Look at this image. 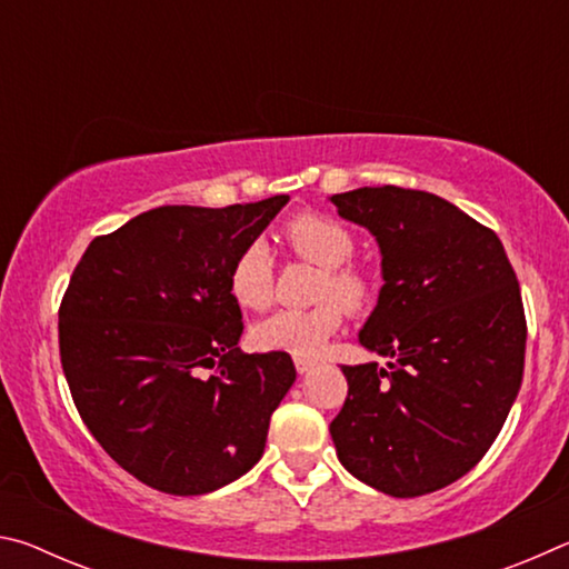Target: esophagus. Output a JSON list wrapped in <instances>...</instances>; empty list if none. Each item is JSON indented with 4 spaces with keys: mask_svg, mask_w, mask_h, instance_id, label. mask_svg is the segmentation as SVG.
I'll use <instances>...</instances> for the list:
<instances>
[{
    "mask_svg": "<svg viewBox=\"0 0 569 569\" xmlns=\"http://www.w3.org/2000/svg\"><path fill=\"white\" fill-rule=\"evenodd\" d=\"M293 363H296L298 373H308L316 366V361H311V359H293Z\"/></svg>",
    "mask_w": 569,
    "mask_h": 569,
    "instance_id": "1",
    "label": "esophagus"
}]
</instances>
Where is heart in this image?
Segmentation results:
<instances>
[{"mask_svg": "<svg viewBox=\"0 0 569 569\" xmlns=\"http://www.w3.org/2000/svg\"><path fill=\"white\" fill-rule=\"evenodd\" d=\"M286 246L293 256L321 268L313 308H286L258 321L250 331L261 351L291 353L296 359H313L326 341L341 329L343 309L361 313L377 298V281L363 266L353 263L356 238L339 220L319 213H301L283 228ZM276 268L263 240H250L238 250L228 268V291L243 308H266L273 298Z\"/></svg>", "mask_w": 569, "mask_h": 569, "instance_id": "heart-1", "label": "heart"}]
</instances>
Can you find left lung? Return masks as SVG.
Returning a JSON list of instances; mask_svg holds the SVG:
<instances>
[{"label": "left lung", "instance_id": "obj_1", "mask_svg": "<svg viewBox=\"0 0 569 569\" xmlns=\"http://www.w3.org/2000/svg\"><path fill=\"white\" fill-rule=\"evenodd\" d=\"M331 200L379 240L383 288L359 341L389 359L341 366L336 455L383 495L437 492L479 465L522 383L515 268L492 228L435 192L381 186Z\"/></svg>", "mask_w": 569, "mask_h": 569}]
</instances>
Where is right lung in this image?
<instances>
[{
    "instance_id": "obj_1",
    "label": "right lung",
    "mask_w": 569,
    "mask_h": 569,
    "mask_svg": "<svg viewBox=\"0 0 569 569\" xmlns=\"http://www.w3.org/2000/svg\"><path fill=\"white\" fill-rule=\"evenodd\" d=\"M286 203L152 208L74 266L60 303L72 401L100 447L158 492H213L263 455L296 366L240 351L228 268Z\"/></svg>"
}]
</instances>
